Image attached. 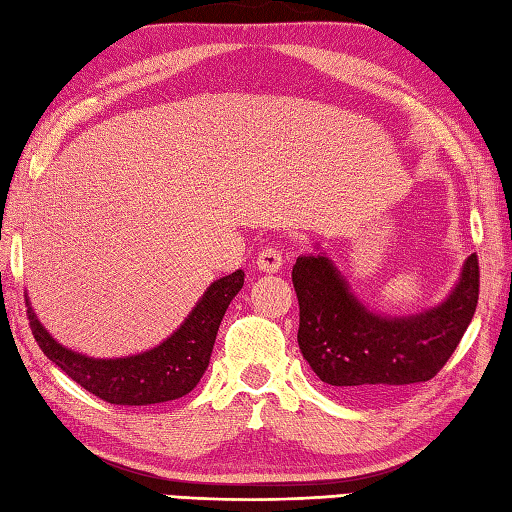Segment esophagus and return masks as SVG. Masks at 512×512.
<instances>
[{
  "label": "esophagus",
  "instance_id": "esophagus-1",
  "mask_svg": "<svg viewBox=\"0 0 512 512\" xmlns=\"http://www.w3.org/2000/svg\"><path fill=\"white\" fill-rule=\"evenodd\" d=\"M283 263H285L283 249L276 247V245H267L256 258V265H258L260 272H269V274L278 272V269L283 267Z\"/></svg>",
  "mask_w": 512,
  "mask_h": 512
}]
</instances>
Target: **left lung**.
<instances>
[{"label":"left lung","mask_w":512,"mask_h":512,"mask_svg":"<svg viewBox=\"0 0 512 512\" xmlns=\"http://www.w3.org/2000/svg\"><path fill=\"white\" fill-rule=\"evenodd\" d=\"M298 347L318 379L343 392L430 381L457 350L479 301V258L470 254L446 303L408 318L365 310L325 256H298Z\"/></svg>","instance_id":"8db88e82"}]
</instances>
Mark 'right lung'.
Returning <instances> with one entry per match:
<instances>
[{"label":"right lung","instance_id":"obj_1","mask_svg":"<svg viewBox=\"0 0 512 512\" xmlns=\"http://www.w3.org/2000/svg\"><path fill=\"white\" fill-rule=\"evenodd\" d=\"M243 283V269L218 278L178 332L153 350L127 359H89L66 350L44 330L31 307L26 316L42 352L84 390L113 406H151L180 399L196 388L209 365L220 321Z\"/></svg>","mask_w":512,"mask_h":512}]
</instances>
